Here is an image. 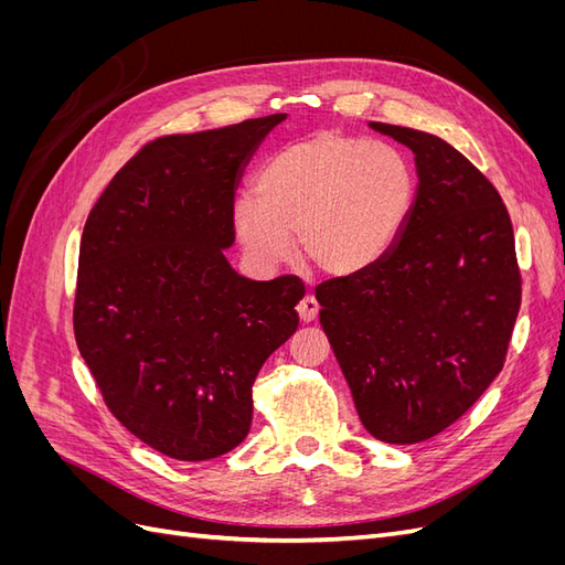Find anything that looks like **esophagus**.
Returning a JSON list of instances; mask_svg holds the SVG:
<instances>
[{"instance_id": "1", "label": "esophagus", "mask_w": 565, "mask_h": 565, "mask_svg": "<svg viewBox=\"0 0 565 565\" xmlns=\"http://www.w3.org/2000/svg\"><path fill=\"white\" fill-rule=\"evenodd\" d=\"M297 313L301 318V322H313L320 313V303L313 295H306L299 303H297Z\"/></svg>"}]
</instances>
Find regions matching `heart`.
<instances>
[{
  "label": "heart",
  "mask_w": 565,
  "mask_h": 565,
  "mask_svg": "<svg viewBox=\"0 0 565 565\" xmlns=\"http://www.w3.org/2000/svg\"><path fill=\"white\" fill-rule=\"evenodd\" d=\"M254 200H237L235 231L259 266L292 256L330 276L372 268L398 241L415 204V174L388 143L316 131L259 167Z\"/></svg>",
  "instance_id": "obj_1"
}]
</instances>
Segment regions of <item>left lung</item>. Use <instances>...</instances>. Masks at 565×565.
I'll list each match as a JSON object with an SVG mask.
<instances>
[{
	"label": "left lung",
	"instance_id": "1",
	"mask_svg": "<svg viewBox=\"0 0 565 565\" xmlns=\"http://www.w3.org/2000/svg\"><path fill=\"white\" fill-rule=\"evenodd\" d=\"M415 152L419 188L372 268L318 285L320 324L365 429L393 446L446 431L504 367L521 268L504 202L434 134L370 122Z\"/></svg>",
	"mask_w": 565,
	"mask_h": 565
}]
</instances>
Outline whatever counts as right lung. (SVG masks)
<instances>
[{
    "instance_id": "add662e5",
    "label": "right lung",
    "mask_w": 565,
    "mask_h": 565,
    "mask_svg": "<svg viewBox=\"0 0 565 565\" xmlns=\"http://www.w3.org/2000/svg\"><path fill=\"white\" fill-rule=\"evenodd\" d=\"M282 119L160 136L119 169L84 224L77 349L115 419L179 461L241 446L256 374L299 328L297 276L247 280L224 256L243 167Z\"/></svg>"
}]
</instances>
